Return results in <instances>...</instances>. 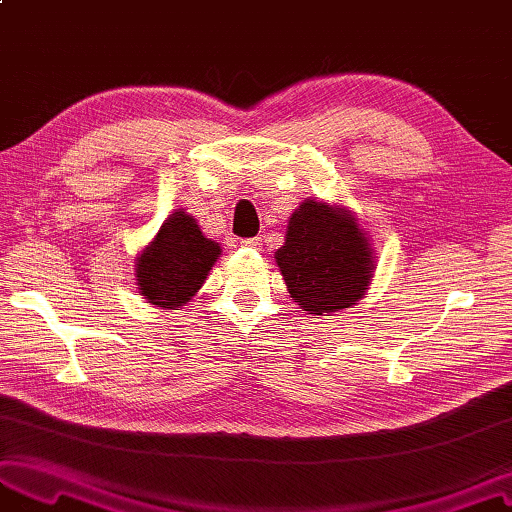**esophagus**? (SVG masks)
<instances>
[{
	"mask_svg": "<svg viewBox=\"0 0 512 512\" xmlns=\"http://www.w3.org/2000/svg\"><path fill=\"white\" fill-rule=\"evenodd\" d=\"M240 244L248 246V248H259L261 246V238H244Z\"/></svg>",
	"mask_w": 512,
	"mask_h": 512,
	"instance_id": "1",
	"label": "esophagus"
}]
</instances>
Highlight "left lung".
<instances>
[{"mask_svg": "<svg viewBox=\"0 0 512 512\" xmlns=\"http://www.w3.org/2000/svg\"><path fill=\"white\" fill-rule=\"evenodd\" d=\"M291 298L313 315L356 304L371 281V251L356 221L321 201L291 214L285 244L274 255Z\"/></svg>", "mask_w": 512, "mask_h": 512, "instance_id": "obj_1", "label": "left lung"}]
</instances>
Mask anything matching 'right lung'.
Segmentation results:
<instances>
[{
  "label": "right lung",
  "mask_w": 512,
  "mask_h": 512,
  "mask_svg": "<svg viewBox=\"0 0 512 512\" xmlns=\"http://www.w3.org/2000/svg\"><path fill=\"white\" fill-rule=\"evenodd\" d=\"M221 246L199 231L193 216L173 212L137 259V285L148 302L175 309L208 279Z\"/></svg>",
  "instance_id": "1"
}]
</instances>
